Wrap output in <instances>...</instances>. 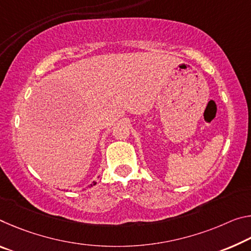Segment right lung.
Returning <instances> with one entry per match:
<instances>
[{"label":"right lung","mask_w":251,"mask_h":251,"mask_svg":"<svg viewBox=\"0 0 251 251\" xmlns=\"http://www.w3.org/2000/svg\"><path fill=\"white\" fill-rule=\"evenodd\" d=\"M95 184H96V182H94L93 184H90V186H93V185H95Z\"/></svg>","instance_id":"add662e5"}]
</instances>
